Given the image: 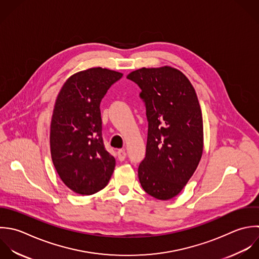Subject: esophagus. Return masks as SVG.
<instances>
[{
    "label": "esophagus",
    "mask_w": 259,
    "mask_h": 259,
    "mask_svg": "<svg viewBox=\"0 0 259 259\" xmlns=\"http://www.w3.org/2000/svg\"><path fill=\"white\" fill-rule=\"evenodd\" d=\"M118 158H119V160L120 161H123L125 158H126V152H125V150H119L118 151Z\"/></svg>",
    "instance_id": "1"
}]
</instances>
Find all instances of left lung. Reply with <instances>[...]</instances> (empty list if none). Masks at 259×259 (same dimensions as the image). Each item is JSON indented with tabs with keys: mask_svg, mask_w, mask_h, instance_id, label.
I'll return each instance as SVG.
<instances>
[{
	"mask_svg": "<svg viewBox=\"0 0 259 259\" xmlns=\"http://www.w3.org/2000/svg\"><path fill=\"white\" fill-rule=\"evenodd\" d=\"M127 78L142 90L148 120L139 182L151 197L168 201L182 192L202 158L204 127L197 93L190 79L169 65L142 67Z\"/></svg>",
	"mask_w": 259,
	"mask_h": 259,
	"instance_id": "obj_1",
	"label": "left lung"
}]
</instances>
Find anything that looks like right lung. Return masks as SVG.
Returning <instances> with one entry per match:
<instances>
[{"label": "right lung", "mask_w": 259, "mask_h": 259, "mask_svg": "<svg viewBox=\"0 0 259 259\" xmlns=\"http://www.w3.org/2000/svg\"><path fill=\"white\" fill-rule=\"evenodd\" d=\"M122 72L91 67L70 75L61 87L50 122V153L63 184L90 196L109 183L115 158L105 149L100 104Z\"/></svg>", "instance_id": "obj_1"}]
</instances>
